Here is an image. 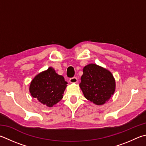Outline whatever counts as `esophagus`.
<instances>
[{
    "label": "esophagus",
    "instance_id": "1",
    "mask_svg": "<svg viewBox=\"0 0 146 146\" xmlns=\"http://www.w3.org/2000/svg\"><path fill=\"white\" fill-rule=\"evenodd\" d=\"M78 82V79L76 77H73L70 79V83H76Z\"/></svg>",
    "mask_w": 146,
    "mask_h": 146
}]
</instances>
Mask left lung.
I'll list each match as a JSON object with an SVG mask.
<instances>
[{
    "label": "left lung",
    "instance_id": "obj_1",
    "mask_svg": "<svg viewBox=\"0 0 146 146\" xmlns=\"http://www.w3.org/2000/svg\"><path fill=\"white\" fill-rule=\"evenodd\" d=\"M80 87L85 98L98 105L105 104L113 94L115 82L112 74L105 68L89 64L83 69Z\"/></svg>",
    "mask_w": 146,
    "mask_h": 146
}]
</instances>
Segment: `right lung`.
Here are the masks:
<instances>
[{
    "mask_svg": "<svg viewBox=\"0 0 146 146\" xmlns=\"http://www.w3.org/2000/svg\"><path fill=\"white\" fill-rule=\"evenodd\" d=\"M67 84L62 75H58L54 68L50 67L33 78L29 91L31 96L39 102L52 107L63 98Z\"/></svg>",
    "mask_w": 146,
    "mask_h": 146,
    "instance_id": "add662e5",
    "label": "right lung"
}]
</instances>
